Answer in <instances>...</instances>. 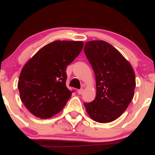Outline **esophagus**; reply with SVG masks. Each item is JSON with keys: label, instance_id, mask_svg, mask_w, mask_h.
<instances>
[{"label": "esophagus", "instance_id": "esophagus-1", "mask_svg": "<svg viewBox=\"0 0 155 155\" xmlns=\"http://www.w3.org/2000/svg\"><path fill=\"white\" fill-rule=\"evenodd\" d=\"M83 92H84V89H80V90H77V93L79 94V95H81V94L83 93Z\"/></svg>", "mask_w": 155, "mask_h": 155}]
</instances>
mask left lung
Segmentation results:
<instances>
[{
  "label": "left lung",
  "mask_w": 155,
  "mask_h": 155,
  "mask_svg": "<svg viewBox=\"0 0 155 155\" xmlns=\"http://www.w3.org/2000/svg\"><path fill=\"white\" fill-rule=\"evenodd\" d=\"M84 51L95 73L96 82L95 99L84 104L86 111L95 122H113L133 100L134 70L120 51L104 41L86 42Z\"/></svg>",
  "instance_id": "8db88e82"
}]
</instances>
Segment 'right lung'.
<instances>
[{
	"mask_svg": "<svg viewBox=\"0 0 155 155\" xmlns=\"http://www.w3.org/2000/svg\"><path fill=\"white\" fill-rule=\"evenodd\" d=\"M83 46L80 41H55L25 64L17 87L21 101L34 116L50 118L65 107L72 94L65 85L66 68Z\"/></svg>",
	"mask_w": 155,
	"mask_h": 155,
	"instance_id": "obj_1",
	"label": "right lung"
}]
</instances>
